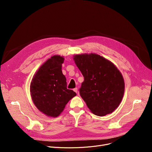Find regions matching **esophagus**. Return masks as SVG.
I'll list each match as a JSON object with an SVG mask.
<instances>
[{"mask_svg": "<svg viewBox=\"0 0 152 152\" xmlns=\"http://www.w3.org/2000/svg\"><path fill=\"white\" fill-rule=\"evenodd\" d=\"M73 91H74L75 92H76V93L78 92V91H77V88H75V89H73Z\"/></svg>", "mask_w": 152, "mask_h": 152, "instance_id": "esophagus-1", "label": "esophagus"}]
</instances>
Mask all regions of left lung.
<instances>
[{
    "label": "left lung",
    "instance_id": "8db88e82",
    "mask_svg": "<svg viewBox=\"0 0 152 152\" xmlns=\"http://www.w3.org/2000/svg\"><path fill=\"white\" fill-rule=\"evenodd\" d=\"M73 60L84 78L79 94L87 107L99 116L112 113L124 95L121 72L112 62L96 53L75 55Z\"/></svg>",
    "mask_w": 152,
    "mask_h": 152
}]
</instances>
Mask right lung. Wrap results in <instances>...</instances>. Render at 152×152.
I'll use <instances>...</instances> for the list:
<instances>
[{"mask_svg":"<svg viewBox=\"0 0 152 152\" xmlns=\"http://www.w3.org/2000/svg\"><path fill=\"white\" fill-rule=\"evenodd\" d=\"M63 62L62 56H52L40 66L31 82L30 92L34 104L49 117L58 116L68 102L76 95L66 87V79L61 71Z\"/></svg>","mask_w":152,"mask_h":152,"instance_id":"obj_1","label":"right lung"}]
</instances>
